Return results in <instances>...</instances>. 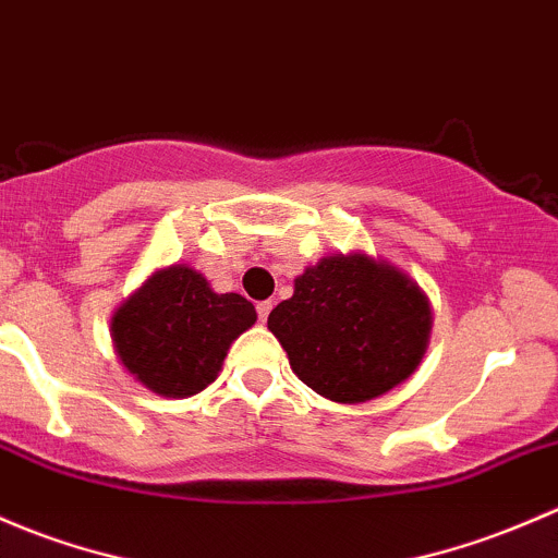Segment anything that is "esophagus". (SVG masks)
Listing matches in <instances>:
<instances>
[{"label": "esophagus", "instance_id": "esophagus-1", "mask_svg": "<svg viewBox=\"0 0 558 558\" xmlns=\"http://www.w3.org/2000/svg\"><path fill=\"white\" fill-rule=\"evenodd\" d=\"M256 313H259V320L264 324V320H267V315L272 313V302H269V299H267V302H259V304H256Z\"/></svg>", "mask_w": 558, "mask_h": 558}]
</instances>
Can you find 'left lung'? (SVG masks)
<instances>
[{"instance_id": "1", "label": "left lung", "mask_w": 558, "mask_h": 558, "mask_svg": "<svg viewBox=\"0 0 558 558\" xmlns=\"http://www.w3.org/2000/svg\"><path fill=\"white\" fill-rule=\"evenodd\" d=\"M425 291L383 259L333 254L294 280L267 328L318 396L363 403L414 374L430 339Z\"/></svg>"}]
</instances>
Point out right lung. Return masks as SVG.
I'll list each match as a JSON object with an SVG mask.
<instances>
[{
    "mask_svg": "<svg viewBox=\"0 0 558 558\" xmlns=\"http://www.w3.org/2000/svg\"><path fill=\"white\" fill-rule=\"evenodd\" d=\"M256 324L254 304L216 294L186 264L157 269L111 318V342L122 366L166 398H186L216 379L227 350Z\"/></svg>",
    "mask_w": 558,
    "mask_h": 558,
    "instance_id": "1",
    "label": "right lung"
}]
</instances>
